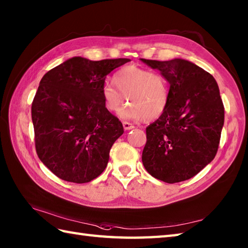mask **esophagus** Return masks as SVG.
Here are the masks:
<instances>
[{
  "label": "esophagus",
  "instance_id": "esophagus-1",
  "mask_svg": "<svg viewBox=\"0 0 248 248\" xmlns=\"http://www.w3.org/2000/svg\"><path fill=\"white\" fill-rule=\"evenodd\" d=\"M123 125H124V130H132V129H134V125L132 124L128 123V121H124Z\"/></svg>",
  "mask_w": 248,
  "mask_h": 248
}]
</instances>
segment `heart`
<instances>
[{
	"label": "heart",
	"mask_w": 248,
	"mask_h": 248,
	"mask_svg": "<svg viewBox=\"0 0 248 248\" xmlns=\"http://www.w3.org/2000/svg\"><path fill=\"white\" fill-rule=\"evenodd\" d=\"M113 82H104L101 96L109 112L119 110L124 120H155L165 113L170 98V82L162 73L136 65L121 67L114 73Z\"/></svg>",
	"instance_id": "1"
}]
</instances>
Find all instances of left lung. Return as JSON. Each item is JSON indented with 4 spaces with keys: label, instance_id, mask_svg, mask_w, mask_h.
<instances>
[{
    "label": "left lung",
    "instance_id": "8db88e82",
    "mask_svg": "<svg viewBox=\"0 0 248 248\" xmlns=\"http://www.w3.org/2000/svg\"><path fill=\"white\" fill-rule=\"evenodd\" d=\"M165 76L170 85L167 109L146 128L141 161L152 177L167 183L191 179L218 149L225 110L215 78L182 59H140Z\"/></svg>",
    "mask_w": 248,
    "mask_h": 248
}]
</instances>
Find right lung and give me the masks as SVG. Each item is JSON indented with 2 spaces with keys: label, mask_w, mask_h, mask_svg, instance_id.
Masks as SVG:
<instances>
[{
  "label": "right lung",
  "mask_w": 248,
  "mask_h": 248,
  "mask_svg": "<svg viewBox=\"0 0 248 248\" xmlns=\"http://www.w3.org/2000/svg\"><path fill=\"white\" fill-rule=\"evenodd\" d=\"M129 59L67 60L41 78L31 103L38 157L55 176L86 183L101 175L123 124L105 108V78Z\"/></svg>",
  "instance_id": "obj_1"
}]
</instances>
